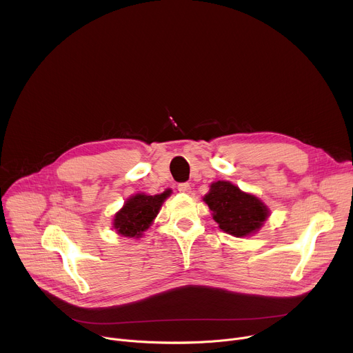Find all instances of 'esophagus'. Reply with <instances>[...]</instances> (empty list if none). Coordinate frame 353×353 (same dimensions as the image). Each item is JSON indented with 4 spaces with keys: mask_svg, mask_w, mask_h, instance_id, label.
I'll return each mask as SVG.
<instances>
[{
    "mask_svg": "<svg viewBox=\"0 0 353 353\" xmlns=\"http://www.w3.org/2000/svg\"><path fill=\"white\" fill-rule=\"evenodd\" d=\"M177 190H179L180 192H185V194H188V192L191 191V185H190L188 183H180V184L177 185Z\"/></svg>",
    "mask_w": 353,
    "mask_h": 353,
    "instance_id": "esophagus-1",
    "label": "esophagus"
}]
</instances>
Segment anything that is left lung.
<instances>
[{"mask_svg": "<svg viewBox=\"0 0 353 353\" xmlns=\"http://www.w3.org/2000/svg\"><path fill=\"white\" fill-rule=\"evenodd\" d=\"M204 201L219 228L236 237L257 232L270 215L268 208L257 196L240 191L229 181L211 184Z\"/></svg>", "mask_w": 353, "mask_h": 353, "instance_id": "left-lung-1", "label": "left lung"}]
</instances>
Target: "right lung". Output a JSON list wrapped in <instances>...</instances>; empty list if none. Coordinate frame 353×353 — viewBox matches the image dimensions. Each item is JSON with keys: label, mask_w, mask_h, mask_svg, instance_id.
Segmentation results:
<instances>
[{"label": "right lung", "mask_w": 353, "mask_h": 353, "mask_svg": "<svg viewBox=\"0 0 353 353\" xmlns=\"http://www.w3.org/2000/svg\"><path fill=\"white\" fill-rule=\"evenodd\" d=\"M166 196L168 192L159 195L137 194L131 196L114 216L116 230L125 237H139L158 215Z\"/></svg>", "instance_id": "add662e5"}]
</instances>
